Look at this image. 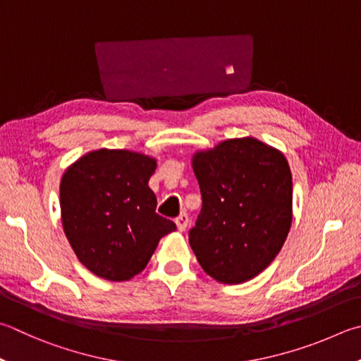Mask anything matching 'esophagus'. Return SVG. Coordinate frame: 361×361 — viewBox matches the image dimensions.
Returning <instances> with one entry per match:
<instances>
[{"label": "esophagus", "mask_w": 361, "mask_h": 361, "mask_svg": "<svg viewBox=\"0 0 361 361\" xmlns=\"http://www.w3.org/2000/svg\"><path fill=\"white\" fill-rule=\"evenodd\" d=\"M175 224H176V227H178V231L180 232H185L186 231V227H188V224H189V218H188V214L186 213H181L178 218L175 219Z\"/></svg>", "instance_id": "34e87169"}]
</instances>
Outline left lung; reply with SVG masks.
<instances>
[{"mask_svg":"<svg viewBox=\"0 0 361 361\" xmlns=\"http://www.w3.org/2000/svg\"><path fill=\"white\" fill-rule=\"evenodd\" d=\"M202 209L189 245L222 284L252 279L271 264L292 224V173L276 148L252 137L221 142L192 158Z\"/></svg>","mask_w":361,"mask_h":361,"instance_id":"left-lung-1","label":"left lung"}]
</instances>
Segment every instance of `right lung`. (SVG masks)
<instances>
[{
	"mask_svg": "<svg viewBox=\"0 0 361 361\" xmlns=\"http://www.w3.org/2000/svg\"><path fill=\"white\" fill-rule=\"evenodd\" d=\"M156 161L128 149H96L64 172L60 207L64 233L96 276L128 281L152 259L159 240L176 231L156 213L148 186Z\"/></svg>",
	"mask_w": 361,
	"mask_h": 361,
	"instance_id": "obj_1",
	"label": "right lung"
}]
</instances>
